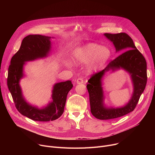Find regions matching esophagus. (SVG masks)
Returning a JSON list of instances; mask_svg holds the SVG:
<instances>
[{"label":"esophagus","mask_w":155,"mask_h":155,"mask_svg":"<svg viewBox=\"0 0 155 155\" xmlns=\"http://www.w3.org/2000/svg\"><path fill=\"white\" fill-rule=\"evenodd\" d=\"M83 81H84L83 78H81V77L78 78L77 79V84H81V83H83Z\"/></svg>","instance_id":"obj_1"}]
</instances>
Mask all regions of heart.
Masks as SVG:
<instances>
[{
    "mask_svg": "<svg viewBox=\"0 0 155 155\" xmlns=\"http://www.w3.org/2000/svg\"><path fill=\"white\" fill-rule=\"evenodd\" d=\"M111 57V51L106 47H101L95 43H89L78 50L77 59L82 63L91 62V68L99 69Z\"/></svg>",
    "mask_w": 155,
    "mask_h": 155,
    "instance_id": "1",
    "label": "heart"
}]
</instances>
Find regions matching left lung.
Returning a JSON list of instances; mask_svg holds the SVG:
<instances>
[{
  "instance_id": "obj_1",
  "label": "left lung",
  "mask_w": 155,
  "mask_h": 155,
  "mask_svg": "<svg viewBox=\"0 0 155 155\" xmlns=\"http://www.w3.org/2000/svg\"><path fill=\"white\" fill-rule=\"evenodd\" d=\"M104 35L113 42L117 51L124 50L126 51L110 61L103 70L93 74L87 81L89 83L86 87L89 93L91 112L93 115L99 120H110L124 116L135 109L147 84V62L144 56L134 45L131 37L126 33H105ZM120 67L131 74L135 87L134 96L129 103L123 107L107 109L103 105L100 80L105 72Z\"/></svg>"
}]
</instances>
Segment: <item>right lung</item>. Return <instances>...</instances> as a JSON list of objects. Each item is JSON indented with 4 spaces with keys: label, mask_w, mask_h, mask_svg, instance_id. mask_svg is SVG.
<instances>
[{
    "label": "right lung",
    "mask_w": 155,
    "mask_h": 155,
    "mask_svg": "<svg viewBox=\"0 0 155 155\" xmlns=\"http://www.w3.org/2000/svg\"><path fill=\"white\" fill-rule=\"evenodd\" d=\"M50 38L41 35H29L24 38L19 50L12 58L8 71L7 86L16 109L34 121H50L59 118L64 112L68 94L73 87L70 80L56 83L53 91V102L43 109L29 105L22 96L19 81L23 76L25 62L46 56L51 47Z\"/></svg>",
    "instance_id": "add662e5"
}]
</instances>
